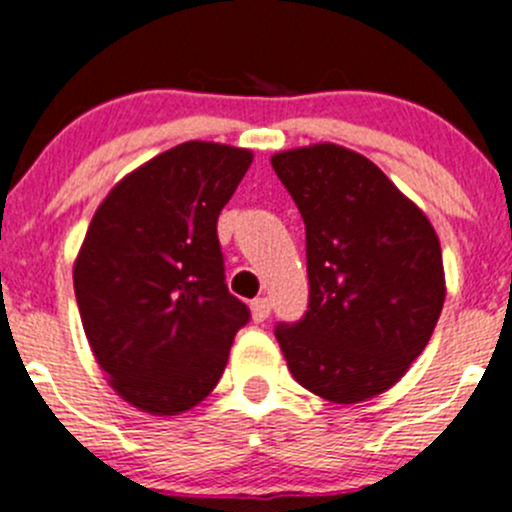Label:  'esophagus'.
I'll return each instance as SVG.
<instances>
[{
	"label": "esophagus",
	"mask_w": 512,
	"mask_h": 512,
	"mask_svg": "<svg viewBox=\"0 0 512 512\" xmlns=\"http://www.w3.org/2000/svg\"><path fill=\"white\" fill-rule=\"evenodd\" d=\"M251 316H254L256 323L266 321V318L271 316V301H268V298H254V301H251Z\"/></svg>",
	"instance_id": "obj_1"
}]
</instances>
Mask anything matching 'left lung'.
I'll return each mask as SVG.
<instances>
[{
  "label": "left lung",
  "instance_id": "1",
  "mask_svg": "<svg viewBox=\"0 0 512 512\" xmlns=\"http://www.w3.org/2000/svg\"><path fill=\"white\" fill-rule=\"evenodd\" d=\"M273 171L306 224L308 311L276 341L303 388L333 403L388 391L428 346L445 301L438 236L366 156L281 151Z\"/></svg>",
  "mask_w": 512,
  "mask_h": 512
}]
</instances>
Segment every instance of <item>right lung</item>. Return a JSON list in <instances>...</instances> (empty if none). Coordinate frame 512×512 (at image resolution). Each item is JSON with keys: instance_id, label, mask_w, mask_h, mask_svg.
I'll return each instance as SVG.
<instances>
[{"instance_id": "right-lung-1", "label": "right lung", "mask_w": 512, "mask_h": 512, "mask_svg": "<svg viewBox=\"0 0 512 512\" xmlns=\"http://www.w3.org/2000/svg\"><path fill=\"white\" fill-rule=\"evenodd\" d=\"M251 151L186 141L111 189L91 219L74 293L84 333L131 406L176 416L224 373L251 311L226 286L216 221Z\"/></svg>"}]
</instances>
